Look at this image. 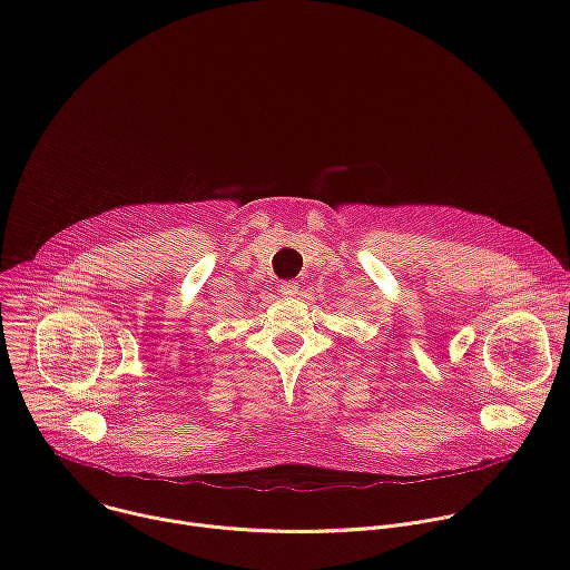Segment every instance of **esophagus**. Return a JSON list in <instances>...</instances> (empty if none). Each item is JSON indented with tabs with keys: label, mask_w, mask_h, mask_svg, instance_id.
<instances>
[{
	"label": "esophagus",
	"mask_w": 570,
	"mask_h": 570,
	"mask_svg": "<svg viewBox=\"0 0 570 570\" xmlns=\"http://www.w3.org/2000/svg\"><path fill=\"white\" fill-rule=\"evenodd\" d=\"M279 293L286 295V297H288V295H297V284H295V282H282V284H279Z\"/></svg>",
	"instance_id": "esophagus-1"
}]
</instances>
